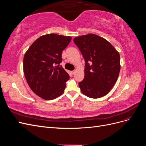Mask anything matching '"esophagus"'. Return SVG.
Listing matches in <instances>:
<instances>
[{"label":"esophagus","mask_w":146,"mask_h":146,"mask_svg":"<svg viewBox=\"0 0 146 146\" xmlns=\"http://www.w3.org/2000/svg\"><path fill=\"white\" fill-rule=\"evenodd\" d=\"M75 72H76V70H72V71H70V73H71L72 75H74L75 74Z\"/></svg>","instance_id":"esophagus-1"}]
</instances>
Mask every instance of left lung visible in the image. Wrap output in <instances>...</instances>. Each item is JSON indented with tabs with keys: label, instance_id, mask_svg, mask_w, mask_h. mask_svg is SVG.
Here are the masks:
<instances>
[{
	"label": "left lung",
	"instance_id": "8db88e82",
	"mask_svg": "<svg viewBox=\"0 0 146 146\" xmlns=\"http://www.w3.org/2000/svg\"><path fill=\"white\" fill-rule=\"evenodd\" d=\"M85 61V77L78 83L83 94L98 99L107 95L116 82L120 72V55L107 39L95 34L76 37Z\"/></svg>",
	"mask_w": 146,
	"mask_h": 146
}]
</instances>
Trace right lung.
<instances>
[{
	"label": "right lung",
	"instance_id": "1",
	"mask_svg": "<svg viewBox=\"0 0 146 146\" xmlns=\"http://www.w3.org/2000/svg\"><path fill=\"white\" fill-rule=\"evenodd\" d=\"M71 39L54 33L42 35L25 53V79L34 93L43 99H56L64 91L69 76L60 64L62 52Z\"/></svg>",
	"mask_w": 146,
	"mask_h": 146
}]
</instances>
